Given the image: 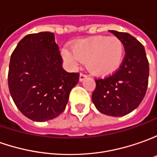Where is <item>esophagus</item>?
<instances>
[{
  "instance_id": "34e87169",
  "label": "esophagus",
  "mask_w": 157,
  "mask_h": 157,
  "mask_svg": "<svg viewBox=\"0 0 157 157\" xmlns=\"http://www.w3.org/2000/svg\"><path fill=\"white\" fill-rule=\"evenodd\" d=\"M87 77H88V75H87L86 74L81 73V74H80V78H79V79H80V81H81V82H82L84 79L87 78Z\"/></svg>"
}]
</instances>
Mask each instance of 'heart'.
Segmentation results:
<instances>
[{
  "mask_svg": "<svg viewBox=\"0 0 157 157\" xmlns=\"http://www.w3.org/2000/svg\"><path fill=\"white\" fill-rule=\"evenodd\" d=\"M124 54L122 41L116 36H95L75 41L72 50L64 48L62 56L66 62L76 67L87 61V67L97 75L114 73L121 65Z\"/></svg>",
  "mask_w": 157,
  "mask_h": 157,
  "instance_id": "b5f03b06",
  "label": "heart"
}]
</instances>
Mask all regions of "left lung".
<instances>
[{
  "label": "left lung",
  "mask_w": 157,
  "mask_h": 157,
  "mask_svg": "<svg viewBox=\"0 0 157 157\" xmlns=\"http://www.w3.org/2000/svg\"><path fill=\"white\" fill-rule=\"evenodd\" d=\"M122 41L125 56L115 73L95 79L92 101L101 113L122 116L136 109L145 96L149 82V61L143 45L128 33L110 30Z\"/></svg>",
  "instance_id": "obj_1"
}]
</instances>
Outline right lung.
<instances>
[{
    "mask_svg": "<svg viewBox=\"0 0 157 157\" xmlns=\"http://www.w3.org/2000/svg\"><path fill=\"white\" fill-rule=\"evenodd\" d=\"M79 73L62 68V58L55 35L30 34L22 38L11 55L8 82L14 104L25 116L45 122L64 111Z\"/></svg>",
    "mask_w": 157,
    "mask_h": 157,
    "instance_id": "right-lung-1",
    "label": "right lung"
}]
</instances>
